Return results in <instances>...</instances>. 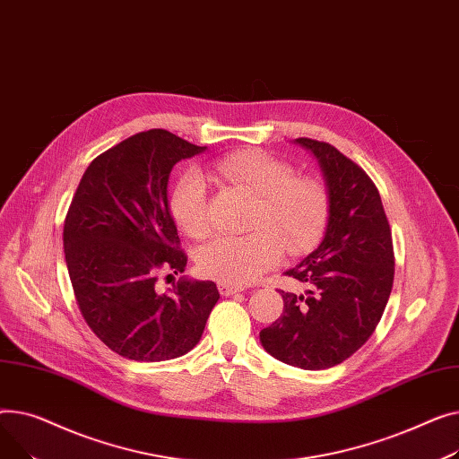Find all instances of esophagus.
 <instances>
[{
  "label": "esophagus",
  "mask_w": 459,
  "mask_h": 459,
  "mask_svg": "<svg viewBox=\"0 0 459 459\" xmlns=\"http://www.w3.org/2000/svg\"><path fill=\"white\" fill-rule=\"evenodd\" d=\"M219 290H221V294H222V296H233V294L242 292V287L230 285V283H219Z\"/></svg>",
  "instance_id": "obj_1"
}]
</instances>
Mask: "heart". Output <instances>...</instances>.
<instances>
[{
	"mask_svg": "<svg viewBox=\"0 0 459 459\" xmlns=\"http://www.w3.org/2000/svg\"><path fill=\"white\" fill-rule=\"evenodd\" d=\"M219 178L257 196L254 231L242 237H217L198 252V268L221 283L247 285L271 271L283 248L300 254L315 245L328 221V193L320 181L294 176L287 160L255 148L226 153L211 163ZM170 212L178 228L193 238L209 231L207 185L198 172L178 181Z\"/></svg>",
	"mask_w": 459,
	"mask_h": 459,
	"instance_id": "heart-1",
	"label": "heart"
}]
</instances>
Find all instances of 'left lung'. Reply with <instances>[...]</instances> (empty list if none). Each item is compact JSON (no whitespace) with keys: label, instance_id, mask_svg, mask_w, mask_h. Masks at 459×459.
I'll return each mask as SVG.
<instances>
[{"label":"left lung","instance_id":"1","mask_svg":"<svg viewBox=\"0 0 459 459\" xmlns=\"http://www.w3.org/2000/svg\"><path fill=\"white\" fill-rule=\"evenodd\" d=\"M294 143L318 160L328 224L316 250L285 273L306 292L280 290L283 313L259 339L276 359L322 370L358 352L378 326L394 278L393 238L378 188L361 167L328 143Z\"/></svg>","mask_w":459,"mask_h":459}]
</instances>
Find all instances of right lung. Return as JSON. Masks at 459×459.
<instances>
[{"instance_id": "right-lung-1", "label": "right lung", "mask_w": 459, "mask_h": 459, "mask_svg": "<svg viewBox=\"0 0 459 459\" xmlns=\"http://www.w3.org/2000/svg\"><path fill=\"white\" fill-rule=\"evenodd\" d=\"M202 152L167 129L137 133L98 155L72 198L63 242L75 300L89 328L122 358L186 354L221 299L212 281L181 278L167 292L155 289L159 271L186 266L169 207L170 172Z\"/></svg>"}]
</instances>
